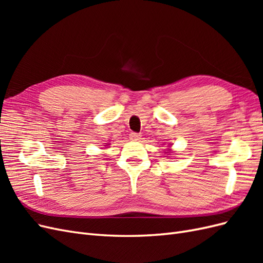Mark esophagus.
<instances>
[{"mask_svg":"<svg viewBox=\"0 0 263 263\" xmlns=\"http://www.w3.org/2000/svg\"><path fill=\"white\" fill-rule=\"evenodd\" d=\"M129 138H130L133 141H138V140H140V138H141V135L138 134V133H130V134H129Z\"/></svg>","mask_w":263,"mask_h":263,"instance_id":"1","label":"esophagus"}]
</instances>
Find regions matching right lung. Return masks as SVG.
I'll list each match as a JSON object with an SVG mask.
<instances>
[{
    "instance_id": "add662e5",
    "label": "right lung",
    "mask_w": 263,
    "mask_h": 263,
    "mask_svg": "<svg viewBox=\"0 0 263 263\" xmlns=\"http://www.w3.org/2000/svg\"><path fill=\"white\" fill-rule=\"evenodd\" d=\"M105 146H106V145H105Z\"/></svg>"
}]
</instances>
